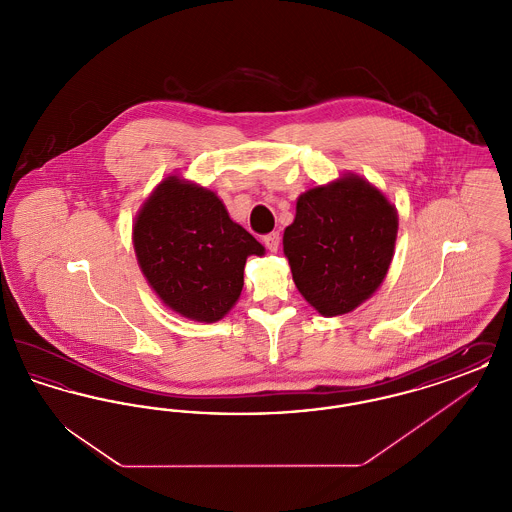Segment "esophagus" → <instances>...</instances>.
I'll list each match as a JSON object with an SVG mask.
<instances>
[{"label": "esophagus", "instance_id": "1", "mask_svg": "<svg viewBox=\"0 0 512 512\" xmlns=\"http://www.w3.org/2000/svg\"><path fill=\"white\" fill-rule=\"evenodd\" d=\"M263 242L267 245L268 251L276 253V251H278V245H280V234H278V232H270V234H267V236L263 238Z\"/></svg>", "mask_w": 512, "mask_h": 512}]
</instances>
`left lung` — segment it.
<instances>
[{
  "instance_id": "left-lung-1",
  "label": "left lung",
  "mask_w": 512,
  "mask_h": 512,
  "mask_svg": "<svg viewBox=\"0 0 512 512\" xmlns=\"http://www.w3.org/2000/svg\"><path fill=\"white\" fill-rule=\"evenodd\" d=\"M397 228L395 205L359 174L309 188L282 240L297 290L322 317L355 311L382 286Z\"/></svg>"
}]
</instances>
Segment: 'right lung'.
Masks as SVG:
<instances>
[{
	"label": "right lung",
	"instance_id": "add662e5",
	"mask_svg": "<svg viewBox=\"0 0 512 512\" xmlns=\"http://www.w3.org/2000/svg\"><path fill=\"white\" fill-rule=\"evenodd\" d=\"M132 244L163 305L207 324L226 317L240 299L247 257L265 255L219 195L178 174L163 178L140 207Z\"/></svg>",
	"mask_w": 512,
	"mask_h": 512
}]
</instances>
